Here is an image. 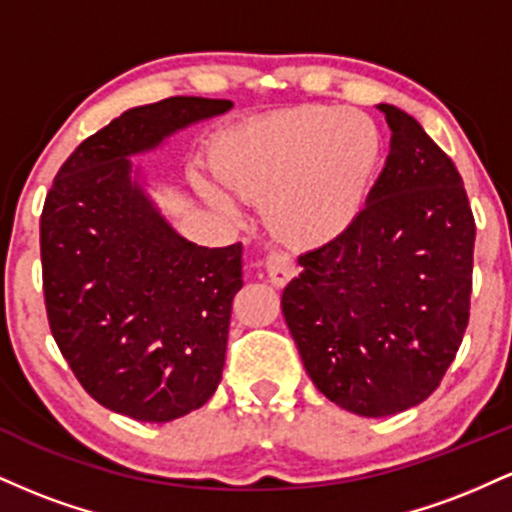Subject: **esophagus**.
<instances>
[{
  "mask_svg": "<svg viewBox=\"0 0 512 512\" xmlns=\"http://www.w3.org/2000/svg\"><path fill=\"white\" fill-rule=\"evenodd\" d=\"M264 267H267L269 281H272L274 286H286L293 276H296V264H293L291 257L284 255V252H272V255L264 260Z\"/></svg>",
  "mask_w": 512,
  "mask_h": 512,
  "instance_id": "34e87169",
  "label": "esophagus"
}]
</instances>
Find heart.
Masks as SVG:
<instances>
[{"label":"heart","instance_id":"heart-1","mask_svg":"<svg viewBox=\"0 0 512 512\" xmlns=\"http://www.w3.org/2000/svg\"><path fill=\"white\" fill-rule=\"evenodd\" d=\"M380 151L383 139L368 115L308 105L223 132L211 166L233 195L264 207L267 231L279 243L310 250L354 223Z\"/></svg>","mask_w":512,"mask_h":512}]
</instances>
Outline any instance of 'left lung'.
<instances>
[{"label":"left lung","instance_id":"8db88e82","mask_svg":"<svg viewBox=\"0 0 512 512\" xmlns=\"http://www.w3.org/2000/svg\"><path fill=\"white\" fill-rule=\"evenodd\" d=\"M390 156L349 228L298 257L281 296L303 366L358 416L416 407L460 349L472 296V207L455 163L414 117L380 103Z\"/></svg>","mask_w":512,"mask_h":512}]
</instances>
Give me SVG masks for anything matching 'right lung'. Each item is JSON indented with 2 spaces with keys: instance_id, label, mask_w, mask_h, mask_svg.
<instances>
[{
  "instance_id": "1",
  "label": "right lung",
  "mask_w": 512,
  "mask_h": 512,
  "mask_svg": "<svg viewBox=\"0 0 512 512\" xmlns=\"http://www.w3.org/2000/svg\"><path fill=\"white\" fill-rule=\"evenodd\" d=\"M231 108L175 96L127 110L76 146L45 197L52 337L88 395L129 419L166 424L209 402L243 286V245L202 248L175 233L129 156Z\"/></svg>"
}]
</instances>
